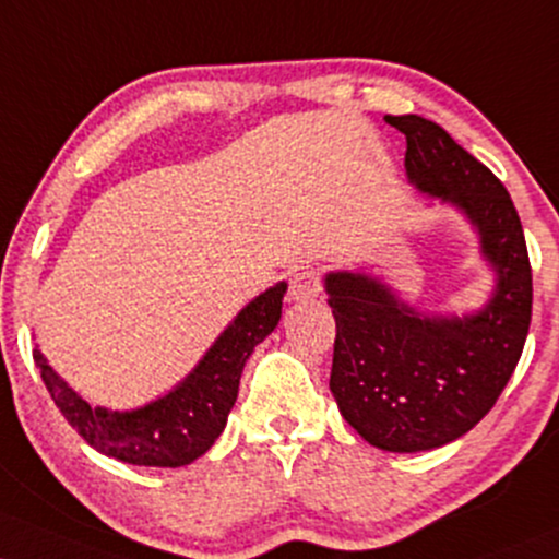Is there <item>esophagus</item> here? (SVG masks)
I'll return each mask as SVG.
<instances>
[{
    "instance_id": "34e87169",
    "label": "esophagus",
    "mask_w": 559,
    "mask_h": 559,
    "mask_svg": "<svg viewBox=\"0 0 559 559\" xmlns=\"http://www.w3.org/2000/svg\"><path fill=\"white\" fill-rule=\"evenodd\" d=\"M322 292V273L318 267H301V271L294 273L292 278V288H288V294H292L294 301H309L314 299L318 294Z\"/></svg>"
}]
</instances>
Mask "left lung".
<instances>
[{"label": "left lung", "mask_w": 559, "mask_h": 559, "mask_svg": "<svg viewBox=\"0 0 559 559\" xmlns=\"http://www.w3.org/2000/svg\"><path fill=\"white\" fill-rule=\"evenodd\" d=\"M388 124L406 134V174L421 192L459 205L479 228L497 273L489 305L472 318H421L380 281L325 278L335 318L331 390L369 445L416 453L459 440L506 390L531 325V262L502 181L440 124L416 114Z\"/></svg>", "instance_id": "left-lung-1"}]
</instances>
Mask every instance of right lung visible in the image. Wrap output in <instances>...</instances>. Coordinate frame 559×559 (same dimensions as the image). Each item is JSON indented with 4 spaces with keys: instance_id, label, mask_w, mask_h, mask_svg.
<instances>
[{
    "instance_id": "add662e5",
    "label": "right lung",
    "mask_w": 559,
    "mask_h": 559,
    "mask_svg": "<svg viewBox=\"0 0 559 559\" xmlns=\"http://www.w3.org/2000/svg\"><path fill=\"white\" fill-rule=\"evenodd\" d=\"M286 284H278L250 301L237 320L215 341L194 372L166 399L147 403L138 412L91 408L57 372L46 365L41 352L33 354L41 380L70 427L98 453L134 466L177 468L187 466L213 445L224 432L228 412L239 393V378L252 348L281 320V299Z\"/></svg>"
}]
</instances>
